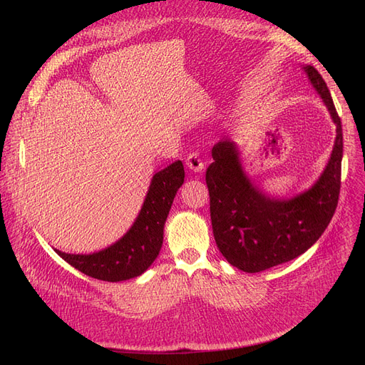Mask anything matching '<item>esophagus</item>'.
<instances>
[{"mask_svg":"<svg viewBox=\"0 0 365 365\" xmlns=\"http://www.w3.org/2000/svg\"><path fill=\"white\" fill-rule=\"evenodd\" d=\"M185 165L189 169H192L193 172H202L204 169V160L201 158V155L197 152H192L189 155L185 157Z\"/></svg>","mask_w":365,"mask_h":365,"instance_id":"34e87169","label":"esophagus"}]
</instances>
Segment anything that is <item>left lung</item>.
Here are the masks:
<instances>
[{
  "mask_svg": "<svg viewBox=\"0 0 365 365\" xmlns=\"http://www.w3.org/2000/svg\"><path fill=\"white\" fill-rule=\"evenodd\" d=\"M304 70L336 125L332 157L311 190L291 201L269 200L242 172L233 141L222 138L212 150L215 161L208 165L205 182L215 240L222 256L245 272H260L300 256L324 233L338 205L341 118L322 74L311 65Z\"/></svg>",
  "mask_w": 365,
  "mask_h": 365,
  "instance_id": "left-lung-1",
  "label": "left lung"
}]
</instances>
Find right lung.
I'll return each instance as SVG.
<instances>
[{
  "label": "right lung",
  "instance_id": "add662e5",
  "mask_svg": "<svg viewBox=\"0 0 365 365\" xmlns=\"http://www.w3.org/2000/svg\"><path fill=\"white\" fill-rule=\"evenodd\" d=\"M182 182L184 165L178 160L153 176L135 224L117 244L90 256L58 250L56 252L73 268L97 280L121 282L137 277L158 256L163 245L164 222Z\"/></svg>",
  "mask_w": 365,
  "mask_h": 365
}]
</instances>
